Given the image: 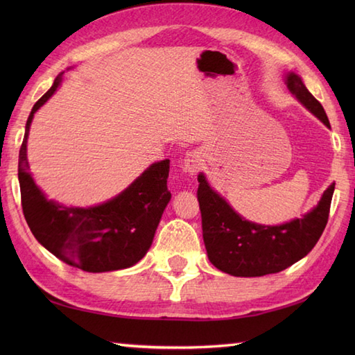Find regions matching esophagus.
I'll return each mask as SVG.
<instances>
[{
	"label": "esophagus",
	"instance_id": "1",
	"mask_svg": "<svg viewBox=\"0 0 355 355\" xmlns=\"http://www.w3.org/2000/svg\"><path fill=\"white\" fill-rule=\"evenodd\" d=\"M200 168H201V158H200L198 153L186 154L184 160H183V169L189 173H195L200 171Z\"/></svg>",
	"mask_w": 355,
	"mask_h": 355
}]
</instances>
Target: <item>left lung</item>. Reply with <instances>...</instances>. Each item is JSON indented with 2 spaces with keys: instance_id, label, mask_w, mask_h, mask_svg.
Listing matches in <instances>:
<instances>
[{
  "instance_id": "obj_1",
  "label": "left lung",
  "mask_w": 355,
  "mask_h": 355,
  "mask_svg": "<svg viewBox=\"0 0 355 355\" xmlns=\"http://www.w3.org/2000/svg\"><path fill=\"white\" fill-rule=\"evenodd\" d=\"M286 87L329 128L325 110L299 76L288 74ZM198 183L197 198L209 261L224 273L241 277L279 273L310 253L327 227L334 192L333 183L310 214L270 227L245 221L233 212L227 202L210 189L202 173L198 175Z\"/></svg>"
}]
</instances>
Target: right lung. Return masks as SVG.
Returning a JSON list of instances; mask_svg holds the SVG:
<instances>
[{
  "instance_id": "obj_1",
  "label": "right lung",
  "mask_w": 355,
  "mask_h": 355,
  "mask_svg": "<svg viewBox=\"0 0 355 355\" xmlns=\"http://www.w3.org/2000/svg\"><path fill=\"white\" fill-rule=\"evenodd\" d=\"M59 84L61 76L33 105L27 119L18 162L22 212L33 236L69 266L89 273L128 268L149 250L171 200L169 160L154 163L119 197L101 206L65 207L45 198L27 172V135L33 114Z\"/></svg>"
}]
</instances>
